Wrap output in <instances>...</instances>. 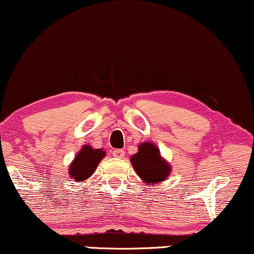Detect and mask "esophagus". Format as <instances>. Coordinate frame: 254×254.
<instances>
[{"mask_svg":"<svg viewBox=\"0 0 254 254\" xmlns=\"http://www.w3.org/2000/svg\"><path fill=\"white\" fill-rule=\"evenodd\" d=\"M112 155H114V157L123 158L125 156V151L122 150V149H115V150L112 151Z\"/></svg>","mask_w":254,"mask_h":254,"instance_id":"obj_1","label":"esophagus"}]
</instances>
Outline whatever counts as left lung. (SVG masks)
Listing matches in <instances>:
<instances>
[{
    "label": "left lung",
    "instance_id": "8db88e82",
    "mask_svg": "<svg viewBox=\"0 0 254 254\" xmlns=\"http://www.w3.org/2000/svg\"><path fill=\"white\" fill-rule=\"evenodd\" d=\"M131 163L145 183L156 185L166 180L170 173V166L162 160L157 146L149 142L138 146V152L131 157Z\"/></svg>",
    "mask_w": 254,
    "mask_h": 254
}]
</instances>
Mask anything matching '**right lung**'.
Returning <instances> with one entry per match:
<instances>
[{"mask_svg":"<svg viewBox=\"0 0 254 254\" xmlns=\"http://www.w3.org/2000/svg\"><path fill=\"white\" fill-rule=\"evenodd\" d=\"M104 156L105 151L102 149H92L90 145H84L69 167V176L75 181H85L94 173Z\"/></svg>","mask_w":254,"mask_h":254,"instance_id":"1","label":"right lung"}]
</instances>
